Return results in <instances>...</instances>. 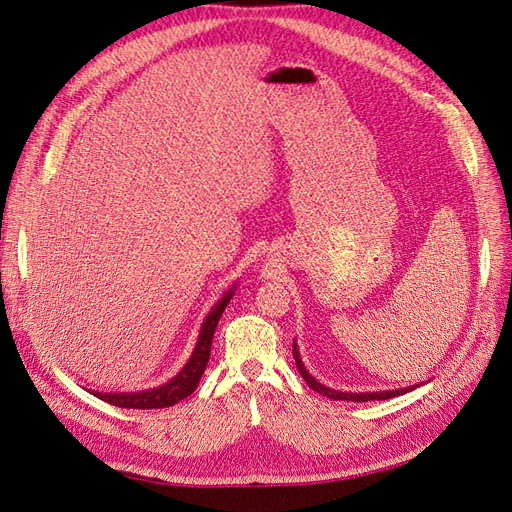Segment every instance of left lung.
I'll return each mask as SVG.
<instances>
[{
	"label": "left lung",
	"instance_id": "left-lung-1",
	"mask_svg": "<svg viewBox=\"0 0 512 512\" xmlns=\"http://www.w3.org/2000/svg\"><path fill=\"white\" fill-rule=\"evenodd\" d=\"M292 354H294V361H297V369H299V374L303 376V380L307 382V386L309 389H314L316 393H320V395H324V397H329V399H335V401H356V404H359V401H371V399H391V397H397V395H404V393H408V391H412V389H416V386H408V389H395V391H374V393H346V391H335V389H329V386H324V384H320L312 374H309V371L305 369V365H303V361H301V356H299V348H297V344H292Z\"/></svg>",
	"mask_w": 512,
	"mask_h": 512
}]
</instances>
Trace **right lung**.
Here are the masks:
<instances>
[{
  "mask_svg": "<svg viewBox=\"0 0 512 512\" xmlns=\"http://www.w3.org/2000/svg\"><path fill=\"white\" fill-rule=\"evenodd\" d=\"M235 288L237 286H232L224 294V297L211 307V312L207 314V318L203 322V329H200L198 342L190 356V361L183 365V369L173 380H168L166 384L158 386V389H149V391H141V393H98V391H91V393H94L98 399L106 401V404H113L117 408H134V410L170 408V406H175L177 401L192 395L200 382V376L205 374V367H207L209 356H211V342H213L215 327H218L220 316L224 314V309L230 303L232 294H235Z\"/></svg>",
  "mask_w": 512,
  "mask_h": 512,
  "instance_id": "add662e5",
  "label": "right lung"
}]
</instances>
